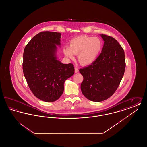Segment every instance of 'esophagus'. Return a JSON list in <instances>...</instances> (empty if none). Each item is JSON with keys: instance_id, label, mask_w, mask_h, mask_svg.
Listing matches in <instances>:
<instances>
[{"instance_id": "obj_1", "label": "esophagus", "mask_w": 147, "mask_h": 147, "mask_svg": "<svg viewBox=\"0 0 147 147\" xmlns=\"http://www.w3.org/2000/svg\"><path fill=\"white\" fill-rule=\"evenodd\" d=\"M74 69H75V73H76L79 72V70H78V68H77V67H75Z\"/></svg>"}]
</instances>
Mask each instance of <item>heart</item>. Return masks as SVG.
Returning <instances> with one entry per match:
<instances>
[{
  "mask_svg": "<svg viewBox=\"0 0 147 147\" xmlns=\"http://www.w3.org/2000/svg\"><path fill=\"white\" fill-rule=\"evenodd\" d=\"M102 48L101 40L96 37L80 36L73 38L69 42V47H64V53L69 58L77 55L79 63L83 65L93 63L99 56Z\"/></svg>",
  "mask_w": 147,
  "mask_h": 147,
  "instance_id": "heart-1",
  "label": "heart"
}]
</instances>
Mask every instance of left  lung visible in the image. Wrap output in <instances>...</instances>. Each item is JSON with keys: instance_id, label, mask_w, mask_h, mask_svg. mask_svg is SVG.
Returning <instances> with one entry per match:
<instances>
[{"instance_id": "1", "label": "left lung", "mask_w": 147, "mask_h": 147, "mask_svg": "<svg viewBox=\"0 0 147 147\" xmlns=\"http://www.w3.org/2000/svg\"><path fill=\"white\" fill-rule=\"evenodd\" d=\"M104 41L101 53L90 65L79 69L83 76L80 85L85 97L100 102L111 97L119 87L125 68V52L111 36L101 35Z\"/></svg>"}]
</instances>
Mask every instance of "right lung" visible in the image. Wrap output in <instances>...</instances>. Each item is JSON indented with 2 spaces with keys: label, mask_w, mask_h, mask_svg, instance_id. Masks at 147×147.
I'll return each instance as SVG.
<instances>
[{
  "label": "right lung",
  "mask_w": 147,
  "mask_h": 147,
  "mask_svg": "<svg viewBox=\"0 0 147 147\" xmlns=\"http://www.w3.org/2000/svg\"><path fill=\"white\" fill-rule=\"evenodd\" d=\"M61 34L43 31L30 41L24 51L22 69L31 91L46 102L58 100L65 80L74 74L73 64H63L56 56Z\"/></svg>",
  "instance_id": "1"
}]
</instances>
